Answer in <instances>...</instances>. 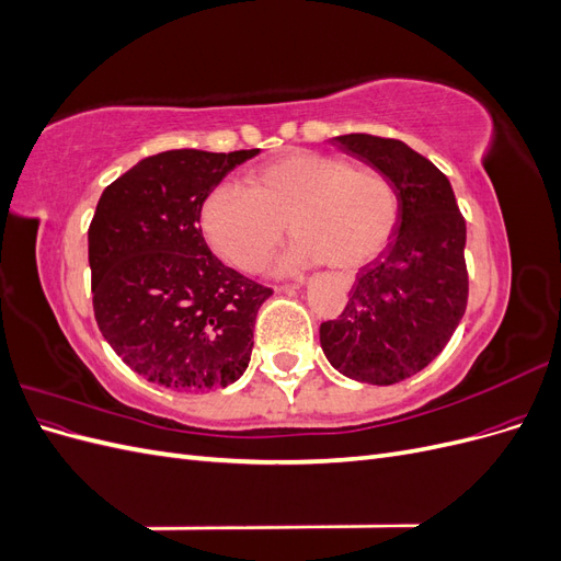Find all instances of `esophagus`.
Segmentation results:
<instances>
[{"instance_id":"34e87169","label":"esophagus","mask_w":561,"mask_h":561,"mask_svg":"<svg viewBox=\"0 0 561 561\" xmlns=\"http://www.w3.org/2000/svg\"><path fill=\"white\" fill-rule=\"evenodd\" d=\"M301 283H304V280H295V283H293V285H290V287H299V285H301Z\"/></svg>"}]
</instances>
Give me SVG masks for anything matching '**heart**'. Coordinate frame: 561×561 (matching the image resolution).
Segmentation results:
<instances>
[{
  "instance_id": "obj_1",
  "label": "heart",
  "mask_w": 561,
  "mask_h": 561,
  "mask_svg": "<svg viewBox=\"0 0 561 561\" xmlns=\"http://www.w3.org/2000/svg\"><path fill=\"white\" fill-rule=\"evenodd\" d=\"M398 215L396 186L377 168L293 151L254 168L243 190L217 184L201 206V229L219 257L239 271H257L285 227L295 241L278 260V271L322 260L351 271L388 245Z\"/></svg>"
}]
</instances>
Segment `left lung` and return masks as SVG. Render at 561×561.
Listing matches in <instances>:
<instances>
[{
    "label": "left lung",
    "instance_id": "8db88e82",
    "mask_svg": "<svg viewBox=\"0 0 561 561\" xmlns=\"http://www.w3.org/2000/svg\"><path fill=\"white\" fill-rule=\"evenodd\" d=\"M334 142L393 182L400 215L342 316L320 325V346L344 377L390 386L433 363L466 313V219L447 175L412 147L367 133Z\"/></svg>",
    "mask_w": 561,
    "mask_h": 561
}]
</instances>
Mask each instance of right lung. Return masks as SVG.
<instances>
[{"mask_svg":"<svg viewBox=\"0 0 561 561\" xmlns=\"http://www.w3.org/2000/svg\"><path fill=\"white\" fill-rule=\"evenodd\" d=\"M257 154L161 151L116 178L98 201L89 227L98 328L151 383L225 388L250 363L254 318L274 290L219 262L198 222L206 196Z\"/></svg>","mask_w":561,"mask_h":561,"instance_id":"obj_1","label":"right lung"}]
</instances>
